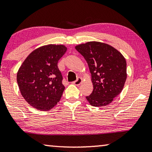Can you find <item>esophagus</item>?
I'll return each mask as SVG.
<instances>
[{
  "mask_svg": "<svg viewBox=\"0 0 152 152\" xmlns=\"http://www.w3.org/2000/svg\"><path fill=\"white\" fill-rule=\"evenodd\" d=\"M82 82H83V79L80 78V77H78V78H77V80L74 82L73 84H74V85H76V86H79L82 83Z\"/></svg>",
  "mask_w": 152,
  "mask_h": 152,
  "instance_id": "1",
  "label": "esophagus"
}]
</instances>
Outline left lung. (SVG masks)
I'll list each match as a JSON object with an SVG mask.
<instances>
[{"mask_svg": "<svg viewBox=\"0 0 152 152\" xmlns=\"http://www.w3.org/2000/svg\"><path fill=\"white\" fill-rule=\"evenodd\" d=\"M87 62L93 91L86 97L91 105L105 106L121 93L126 80V61L121 53L100 42H88L75 47Z\"/></svg>", "mask_w": 152, "mask_h": 152, "instance_id": "left-lung-1", "label": "left lung"}]
</instances>
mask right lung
Segmentation results:
<instances>
[{
  "label": "right lung",
  "instance_id": "add662e5",
  "mask_svg": "<svg viewBox=\"0 0 152 152\" xmlns=\"http://www.w3.org/2000/svg\"><path fill=\"white\" fill-rule=\"evenodd\" d=\"M66 50L63 45L42 46L33 50L19 68V88L31 106L48 111L59 102L65 87L57 63Z\"/></svg>",
  "mask_w": 152,
  "mask_h": 152
}]
</instances>
